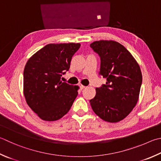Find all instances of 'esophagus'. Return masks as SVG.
I'll return each instance as SVG.
<instances>
[{"mask_svg":"<svg viewBox=\"0 0 161 161\" xmlns=\"http://www.w3.org/2000/svg\"><path fill=\"white\" fill-rule=\"evenodd\" d=\"M80 89H81V90H82V89H84V88H85V87H86L85 86H84V85H82V84H81V85H80Z\"/></svg>","mask_w":161,"mask_h":161,"instance_id":"34e87169","label":"esophagus"}]
</instances>
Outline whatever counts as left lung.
<instances>
[{
    "mask_svg": "<svg viewBox=\"0 0 161 161\" xmlns=\"http://www.w3.org/2000/svg\"><path fill=\"white\" fill-rule=\"evenodd\" d=\"M90 47L101 58L99 74L106 84L96 89L90 104L103 120L118 122L126 118L138 101L142 74L138 63L130 53L115 41H96Z\"/></svg>",
    "mask_w": 161,
    "mask_h": 161,
    "instance_id": "1",
    "label": "left lung"
}]
</instances>
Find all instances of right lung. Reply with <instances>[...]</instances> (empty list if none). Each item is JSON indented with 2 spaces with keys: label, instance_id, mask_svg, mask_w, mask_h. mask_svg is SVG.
<instances>
[{
  "label": "right lung",
  "instance_id": "1",
  "mask_svg": "<svg viewBox=\"0 0 161 161\" xmlns=\"http://www.w3.org/2000/svg\"><path fill=\"white\" fill-rule=\"evenodd\" d=\"M80 43H49L28 60L23 92L28 106L45 121H55L68 113L77 96V86L61 81L70 67Z\"/></svg>",
  "mask_w": 161,
  "mask_h": 161
}]
</instances>
